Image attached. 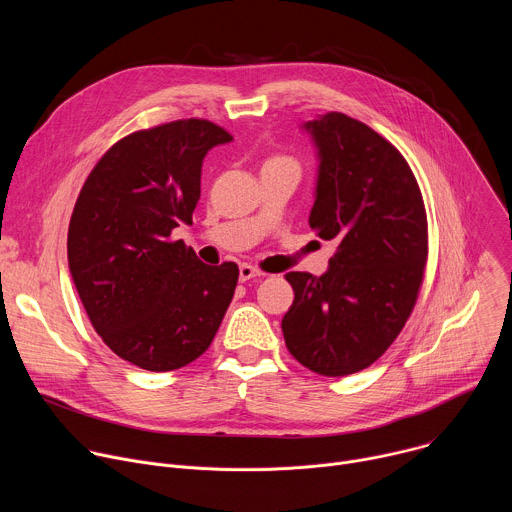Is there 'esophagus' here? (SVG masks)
Here are the masks:
<instances>
[{
  "label": "esophagus",
  "mask_w": 512,
  "mask_h": 512,
  "mask_svg": "<svg viewBox=\"0 0 512 512\" xmlns=\"http://www.w3.org/2000/svg\"><path fill=\"white\" fill-rule=\"evenodd\" d=\"M261 275H265V273H261L257 267H253V265H249V263H243L241 267H239V281H249V279H255V277H261Z\"/></svg>",
  "instance_id": "esophagus-1"
}]
</instances>
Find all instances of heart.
Here are the masks:
<instances>
[{
  "label": "heart",
  "instance_id": "1",
  "mask_svg": "<svg viewBox=\"0 0 512 512\" xmlns=\"http://www.w3.org/2000/svg\"><path fill=\"white\" fill-rule=\"evenodd\" d=\"M273 162H289L287 158H273V160H269L267 164H273Z\"/></svg>",
  "mask_w": 512,
  "mask_h": 512
}]
</instances>
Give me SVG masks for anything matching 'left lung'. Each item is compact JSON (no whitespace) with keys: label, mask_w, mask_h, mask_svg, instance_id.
<instances>
[{"label":"left lung","mask_w":512,"mask_h":512,"mask_svg":"<svg viewBox=\"0 0 512 512\" xmlns=\"http://www.w3.org/2000/svg\"><path fill=\"white\" fill-rule=\"evenodd\" d=\"M318 156L310 229L338 245L328 269L289 271L285 346L324 377L367 369L405 326L423 279L427 218L411 168L375 129L344 113L302 125Z\"/></svg>","instance_id":"1"}]
</instances>
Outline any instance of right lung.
<instances>
[{
	"instance_id": "1",
	"label": "right lung",
	"mask_w": 512,
	"mask_h": 512,
	"mask_svg": "<svg viewBox=\"0 0 512 512\" xmlns=\"http://www.w3.org/2000/svg\"><path fill=\"white\" fill-rule=\"evenodd\" d=\"M233 141L204 119L135 131L89 174L68 227V269L87 316L123 360L186 367L212 342L239 267L202 263L170 235L192 225L206 154Z\"/></svg>"
}]
</instances>
